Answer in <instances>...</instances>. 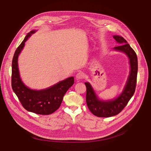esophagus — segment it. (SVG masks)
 <instances>
[{
  "mask_svg": "<svg viewBox=\"0 0 151 151\" xmlns=\"http://www.w3.org/2000/svg\"><path fill=\"white\" fill-rule=\"evenodd\" d=\"M84 74H83V72H81L77 73V74L76 76V77L77 80H81V79H83L84 78Z\"/></svg>",
  "mask_w": 151,
  "mask_h": 151,
  "instance_id": "34e87169",
  "label": "esophagus"
}]
</instances>
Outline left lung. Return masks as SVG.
<instances>
[{
    "label": "left lung",
    "mask_w": 151,
    "mask_h": 151,
    "mask_svg": "<svg viewBox=\"0 0 151 151\" xmlns=\"http://www.w3.org/2000/svg\"><path fill=\"white\" fill-rule=\"evenodd\" d=\"M113 38L120 45L119 46L114 47V50L125 53L129 58L130 74L122 93L116 99L110 101H104L99 100L92 86L89 83H85L87 105L91 112L98 117H110L118 115L126 106L135 91L138 71V62L136 53L122 36L115 35L113 36Z\"/></svg>",
    "instance_id": "8db88e82"
}]
</instances>
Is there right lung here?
<instances>
[{"instance_id": "obj_1", "label": "right lung", "mask_w": 151, "mask_h": 151, "mask_svg": "<svg viewBox=\"0 0 151 151\" xmlns=\"http://www.w3.org/2000/svg\"><path fill=\"white\" fill-rule=\"evenodd\" d=\"M34 33L35 30L28 33L14 55L12 62V88L22 106L27 111L39 115H50L60 106L63 96L74 83V78L68 77L43 90H33L24 85L20 78L17 59L26 41Z\"/></svg>"}]
</instances>
